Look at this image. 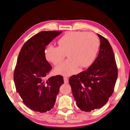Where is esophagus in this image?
I'll return each instance as SVG.
<instances>
[{
	"label": "esophagus",
	"mask_w": 130,
	"mask_h": 130,
	"mask_svg": "<svg viewBox=\"0 0 130 130\" xmlns=\"http://www.w3.org/2000/svg\"><path fill=\"white\" fill-rule=\"evenodd\" d=\"M63 79H64V83H68V78L67 77H63Z\"/></svg>",
	"instance_id": "obj_1"
}]
</instances>
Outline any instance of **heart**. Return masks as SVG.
Listing matches in <instances>:
<instances>
[{
	"label": "heart",
	"instance_id": "obj_1",
	"mask_svg": "<svg viewBox=\"0 0 130 130\" xmlns=\"http://www.w3.org/2000/svg\"><path fill=\"white\" fill-rule=\"evenodd\" d=\"M58 47L47 46L45 56L47 61L57 65L64 59L67 53L69 58L55 68L57 73L68 75L75 73L80 66H90L95 59L100 41L95 34L84 31H71L65 34L58 40Z\"/></svg>",
	"mask_w": 130,
	"mask_h": 130
}]
</instances>
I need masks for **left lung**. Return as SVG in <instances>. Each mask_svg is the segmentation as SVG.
<instances>
[{
	"label": "left lung",
	"mask_w": 130,
	"mask_h": 130,
	"mask_svg": "<svg viewBox=\"0 0 130 130\" xmlns=\"http://www.w3.org/2000/svg\"><path fill=\"white\" fill-rule=\"evenodd\" d=\"M100 40L97 58L86 71L70 77L76 104L82 111L90 112L102 107L114 90L118 70L115 55L108 41L98 34Z\"/></svg>",
	"instance_id": "obj_1"
}]
</instances>
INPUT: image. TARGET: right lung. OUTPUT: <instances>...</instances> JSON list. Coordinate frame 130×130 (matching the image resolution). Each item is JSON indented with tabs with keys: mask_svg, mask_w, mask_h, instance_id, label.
Wrapping results in <instances>:
<instances>
[{
	"mask_svg": "<svg viewBox=\"0 0 130 130\" xmlns=\"http://www.w3.org/2000/svg\"><path fill=\"white\" fill-rule=\"evenodd\" d=\"M62 32L43 31L35 35L24 44L19 54L14 72L16 90L25 105L35 111L51 110L64 83L60 75L46 79L52 67L45 56L46 46Z\"/></svg>",
	"mask_w": 130,
	"mask_h": 130,
	"instance_id": "1",
	"label": "right lung"
}]
</instances>
